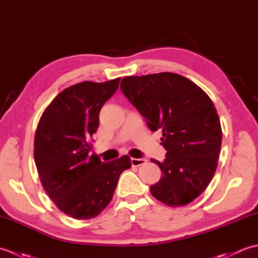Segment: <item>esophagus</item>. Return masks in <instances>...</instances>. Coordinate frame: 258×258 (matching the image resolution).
I'll use <instances>...</instances> for the list:
<instances>
[{"instance_id":"obj_1","label":"esophagus","mask_w":258,"mask_h":258,"mask_svg":"<svg viewBox=\"0 0 258 258\" xmlns=\"http://www.w3.org/2000/svg\"><path fill=\"white\" fill-rule=\"evenodd\" d=\"M145 163V158H131V164H132V166H141L144 165Z\"/></svg>"}]
</instances>
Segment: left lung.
<instances>
[{
  "label": "left lung",
  "mask_w": 258,
  "mask_h": 258,
  "mask_svg": "<svg viewBox=\"0 0 258 258\" xmlns=\"http://www.w3.org/2000/svg\"><path fill=\"white\" fill-rule=\"evenodd\" d=\"M120 90L152 132L162 131L167 151L161 179L151 186L156 200L171 207L187 205L212 180L222 145L220 117L200 86L175 73L127 76Z\"/></svg>",
  "instance_id": "8db88e82"
}]
</instances>
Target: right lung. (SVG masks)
Segmentation results:
<instances>
[{
	"mask_svg": "<svg viewBox=\"0 0 258 258\" xmlns=\"http://www.w3.org/2000/svg\"><path fill=\"white\" fill-rule=\"evenodd\" d=\"M119 81H85L68 87L46 107L37 125L34 161L43 187L58 210L76 220L101 214L112 201L120 173L131 167L127 155L107 163L90 155L98 114Z\"/></svg>",
	"mask_w": 258,
	"mask_h": 258,
	"instance_id": "add662e5",
	"label": "right lung"
}]
</instances>
